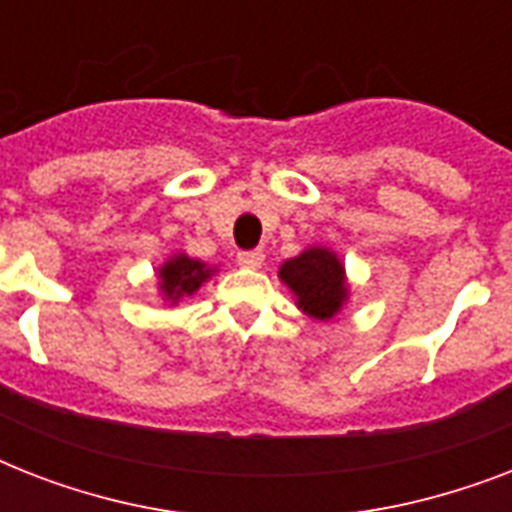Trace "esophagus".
Listing matches in <instances>:
<instances>
[{
    "label": "esophagus",
    "instance_id": "obj_1",
    "mask_svg": "<svg viewBox=\"0 0 512 512\" xmlns=\"http://www.w3.org/2000/svg\"><path fill=\"white\" fill-rule=\"evenodd\" d=\"M236 260H239L241 268H252V271H257V268H263L265 252L263 249H244V252L236 255Z\"/></svg>",
    "mask_w": 512,
    "mask_h": 512
}]
</instances>
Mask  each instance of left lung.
I'll use <instances>...</instances> for the list:
<instances>
[{
  "mask_svg": "<svg viewBox=\"0 0 512 512\" xmlns=\"http://www.w3.org/2000/svg\"><path fill=\"white\" fill-rule=\"evenodd\" d=\"M279 279L295 295L297 308L316 321H332L348 303L350 287L345 265L327 247H308L297 257L284 260Z\"/></svg>",
  "mask_w": 512,
  "mask_h": 512,
  "instance_id": "1",
  "label": "left lung"
}]
</instances>
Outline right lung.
Listing matches in <instances>:
<instances>
[{
  "mask_svg": "<svg viewBox=\"0 0 512 512\" xmlns=\"http://www.w3.org/2000/svg\"><path fill=\"white\" fill-rule=\"evenodd\" d=\"M217 273V268L201 263L196 257H188L185 252H177L170 260H164V265L156 271L159 276V292L167 303L177 305L183 297L196 295L201 289V284H207L212 276Z\"/></svg>",
  "mask_w": 512,
  "mask_h": 512,
  "instance_id": "obj_1",
  "label": "right lung"
}]
</instances>
